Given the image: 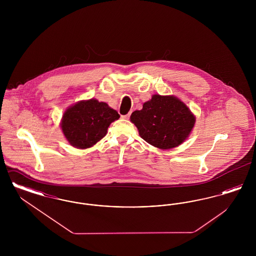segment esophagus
I'll use <instances>...</instances> for the list:
<instances>
[{
  "instance_id": "esophagus-1",
  "label": "esophagus",
  "mask_w": 256,
  "mask_h": 256,
  "mask_svg": "<svg viewBox=\"0 0 256 256\" xmlns=\"http://www.w3.org/2000/svg\"><path fill=\"white\" fill-rule=\"evenodd\" d=\"M130 114H132V113H130H130H128V114H126V115H122V119H126V120H128V119H130Z\"/></svg>"
}]
</instances>
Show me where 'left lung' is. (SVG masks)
I'll use <instances>...</instances> for the list:
<instances>
[{"instance_id": "obj_1", "label": "left lung", "mask_w": 256, "mask_h": 256, "mask_svg": "<svg viewBox=\"0 0 256 256\" xmlns=\"http://www.w3.org/2000/svg\"><path fill=\"white\" fill-rule=\"evenodd\" d=\"M130 121L148 144L169 150L180 146L188 137L196 119L178 98L154 95L142 110L132 112Z\"/></svg>"}]
</instances>
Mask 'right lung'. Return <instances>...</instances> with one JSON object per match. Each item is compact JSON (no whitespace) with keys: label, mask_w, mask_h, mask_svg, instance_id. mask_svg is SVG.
Wrapping results in <instances>:
<instances>
[{"label":"right lung","mask_w":256,"mask_h":256,"mask_svg":"<svg viewBox=\"0 0 256 256\" xmlns=\"http://www.w3.org/2000/svg\"><path fill=\"white\" fill-rule=\"evenodd\" d=\"M119 118L118 112L110 108L108 104L91 98L80 102L66 110L61 128L72 146L86 148L104 137L110 124Z\"/></svg>","instance_id":"add662e5"}]
</instances>
